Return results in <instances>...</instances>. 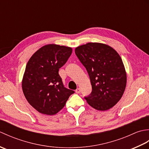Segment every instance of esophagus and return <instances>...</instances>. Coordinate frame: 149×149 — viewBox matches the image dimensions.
<instances>
[{"instance_id":"obj_1","label":"esophagus","mask_w":149,"mask_h":149,"mask_svg":"<svg viewBox=\"0 0 149 149\" xmlns=\"http://www.w3.org/2000/svg\"><path fill=\"white\" fill-rule=\"evenodd\" d=\"M75 92H76L77 93H80V92H81V89H80V88H77L76 90H75Z\"/></svg>"}]
</instances>
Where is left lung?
Here are the masks:
<instances>
[{
  "mask_svg": "<svg viewBox=\"0 0 149 149\" xmlns=\"http://www.w3.org/2000/svg\"><path fill=\"white\" fill-rule=\"evenodd\" d=\"M75 52L90 79L92 91L84 97L88 104L99 111L111 108L122 98L127 83L121 57L111 47L100 43L79 46Z\"/></svg>",
  "mask_w": 149,
  "mask_h": 149,
  "instance_id": "1",
  "label": "left lung"
}]
</instances>
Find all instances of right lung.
Listing matches in <instances>:
<instances>
[{"mask_svg":"<svg viewBox=\"0 0 149 149\" xmlns=\"http://www.w3.org/2000/svg\"><path fill=\"white\" fill-rule=\"evenodd\" d=\"M72 52L70 47L49 44L38 50L27 62L22 90L28 102L40 113H58L74 93L64 86L58 73Z\"/></svg>","mask_w":149,"mask_h":149,"instance_id":"add662e5","label":"right lung"}]
</instances>
